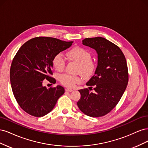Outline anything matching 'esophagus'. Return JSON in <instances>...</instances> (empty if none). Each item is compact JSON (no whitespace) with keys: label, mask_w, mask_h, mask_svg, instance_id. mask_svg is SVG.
I'll return each instance as SVG.
<instances>
[{"label":"esophagus","mask_w":148,"mask_h":148,"mask_svg":"<svg viewBox=\"0 0 148 148\" xmlns=\"http://www.w3.org/2000/svg\"><path fill=\"white\" fill-rule=\"evenodd\" d=\"M65 91H67V92H72L73 90V89H70V88H66Z\"/></svg>","instance_id":"34e87169"}]
</instances>
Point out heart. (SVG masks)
Wrapping results in <instances>:
<instances>
[{
    "mask_svg": "<svg viewBox=\"0 0 148 148\" xmlns=\"http://www.w3.org/2000/svg\"><path fill=\"white\" fill-rule=\"evenodd\" d=\"M66 56L70 60L78 62L77 72L84 77H89L95 71V65L91 60V54L86 49L79 46L75 47L66 53ZM52 63L56 70L59 71L63 70L66 64L63 54L60 52L56 53L52 58ZM60 81L64 86L72 88L81 82V78L77 75L64 74L60 76Z\"/></svg>",
    "mask_w": 148,
    "mask_h": 148,
    "instance_id": "1",
    "label": "heart"
}]
</instances>
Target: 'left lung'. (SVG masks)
I'll return each instance as SVG.
<instances>
[{"mask_svg": "<svg viewBox=\"0 0 148 148\" xmlns=\"http://www.w3.org/2000/svg\"><path fill=\"white\" fill-rule=\"evenodd\" d=\"M82 42L83 45L95 49L98 60L95 74L86 83L89 89L79 90L81 97L77 105L86 115L99 117L117 106L126 89L128 82L127 61L121 49L104 38H86ZM92 87L95 91L94 93L90 92Z\"/></svg>", "mask_w": 148, "mask_h": 148, "instance_id": "obj_1", "label": "left lung"}]
</instances>
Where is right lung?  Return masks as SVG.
I'll return each mask as SVG.
<instances>
[{"mask_svg": "<svg viewBox=\"0 0 148 148\" xmlns=\"http://www.w3.org/2000/svg\"><path fill=\"white\" fill-rule=\"evenodd\" d=\"M73 41L66 42L50 37H36L26 42L12 60L10 79L13 95L26 113L41 117L53 109L65 92L58 85L47 89L44 80L56 83L52 60L56 53L70 47Z\"/></svg>", "mask_w": 148, "mask_h": 148, "instance_id": "right-lung-1", "label": "right lung"}]
</instances>
